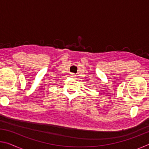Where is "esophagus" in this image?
Returning <instances> with one entry per match:
<instances>
[{"label":"esophagus","instance_id":"34e87169","mask_svg":"<svg viewBox=\"0 0 149 149\" xmlns=\"http://www.w3.org/2000/svg\"><path fill=\"white\" fill-rule=\"evenodd\" d=\"M71 77H75V75L74 74H71Z\"/></svg>","mask_w":149,"mask_h":149}]
</instances>
